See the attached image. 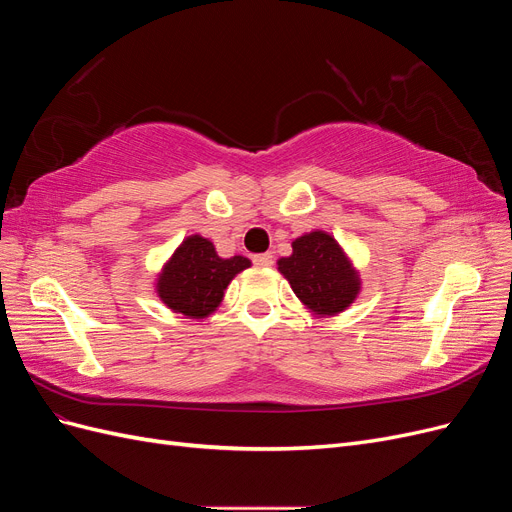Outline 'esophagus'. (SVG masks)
<instances>
[{
	"instance_id": "esophagus-1",
	"label": "esophagus",
	"mask_w": 512,
	"mask_h": 512,
	"mask_svg": "<svg viewBox=\"0 0 512 512\" xmlns=\"http://www.w3.org/2000/svg\"><path fill=\"white\" fill-rule=\"evenodd\" d=\"M252 262L256 267H271L273 265V254L265 252V254H254Z\"/></svg>"
}]
</instances>
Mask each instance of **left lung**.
<instances>
[{
    "label": "left lung",
    "instance_id": "left-lung-1",
    "mask_svg": "<svg viewBox=\"0 0 512 512\" xmlns=\"http://www.w3.org/2000/svg\"><path fill=\"white\" fill-rule=\"evenodd\" d=\"M277 265L294 294L322 316L344 312L359 292V277L342 247L322 230L299 237L292 243V256L282 258Z\"/></svg>",
    "mask_w": 512,
    "mask_h": 512
}]
</instances>
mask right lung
Returning <instances> with one entry per match:
<instances>
[{
    "instance_id": "add662e5",
    "label": "right lung",
    "mask_w": 512,
    "mask_h": 512,
    "mask_svg": "<svg viewBox=\"0 0 512 512\" xmlns=\"http://www.w3.org/2000/svg\"><path fill=\"white\" fill-rule=\"evenodd\" d=\"M247 267V258H220L211 241L194 235L168 260L158 280V294L173 312L205 318L220 305L232 277Z\"/></svg>"
}]
</instances>
